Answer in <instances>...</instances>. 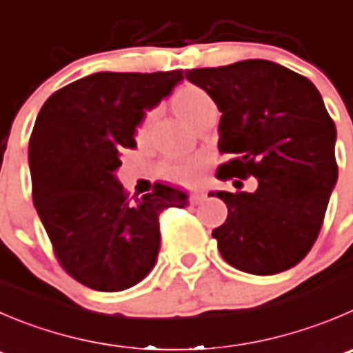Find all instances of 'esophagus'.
I'll return each instance as SVG.
<instances>
[{"mask_svg": "<svg viewBox=\"0 0 353 353\" xmlns=\"http://www.w3.org/2000/svg\"><path fill=\"white\" fill-rule=\"evenodd\" d=\"M190 203H194V204H199V203H203L204 199H206V194L204 192H192L190 194Z\"/></svg>", "mask_w": 353, "mask_h": 353, "instance_id": "34e87169", "label": "esophagus"}]
</instances>
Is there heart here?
Returning <instances> with one entry per match:
<instances>
[{"label":"heart","instance_id":"b5f03b06","mask_svg":"<svg viewBox=\"0 0 353 353\" xmlns=\"http://www.w3.org/2000/svg\"><path fill=\"white\" fill-rule=\"evenodd\" d=\"M214 102L211 100V97L208 95L204 90H201L199 86H185V88L180 90L176 95L173 97V107L176 110L180 117L187 123H192L201 112L208 109V107H213ZM154 112H149L145 116L142 123V132L147 128L152 121ZM204 166V159L199 156L194 157H180V159L168 161L163 166L164 174L170 176L171 180H176L180 183H192L197 179V174L201 173Z\"/></svg>","mask_w":353,"mask_h":353}]
</instances>
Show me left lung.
Listing matches in <instances>:
<instances>
[{"label":"left lung","mask_w":353,"mask_h":353,"mask_svg":"<svg viewBox=\"0 0 353 353\" xmlns=\"http://www.w3.org/2000/svg\"><path fill=\"white\" fill-rule=\"evenodd\" d=\"M185 76L221 112L218 150L230 159L216 179L236 189L258 180L254 192H216L229 208L213 230L221 256L254 275L294 267L314 246L338 180L336 126L321 93L301 74L260 59Z\"/></svg>","instance_id":"left-lung-1"}]
</instances>
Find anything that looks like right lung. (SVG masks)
<instances>
[{
  "label": "right lung",
  "instance_id": "right-lung-1",
  "mask_svg": "<svg viewBox=\"0 0 353 353\" xmlns=\"http://www.w3.org/2000/svg\"><path fill=\"white\" fill-rule=\"evenodd\" d=\"M183 79L168 72H97L53 93L29 140L32 201L63 270L95 291L135 286L156 265L159 213L187 194L156 183L130 196L117 182L135 130Z\"/></svg>",
  "mask_w": 353,
  "mask_h": 353
}]
</instances>
